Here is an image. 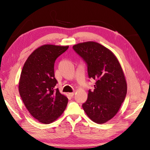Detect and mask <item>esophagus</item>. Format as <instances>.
Returning a JSON list of instances; mask_svg holds the SVG:
<instances>
[{
    "instance_id": "esophagus-1",
    "label": "esophagus",
    "mask_w": 150,
    "mask_h": 150,
    "mask_svg": "<svg viewBox=\"0 0 150 150\" xmlns=\"http://www.w3.org/2000/svg\"><path fill=\"white\" fill-rule=\"evenodd\" d=\"M69 96H70V97H73V96H74L75 92H71V93H69Z\"/></svg>"
}]
</instances>
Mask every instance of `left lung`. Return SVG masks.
Masks as SVG:
<instances>
[{
	"label": "left lung",
	"mask_w": 150,
	"mask_h": 150,
	"mask_svg": "<svg viewBox=\"0 0 150 150\" xmlns=\"http://www.w3.org/2000/svg\"><path fill=\"white\" fill-rule=\"evenodd\" d=\"M88 66L89 78L96 80L82 107L94 122L102 124L119 111L127 92L122 67L114 53L99 43L89 41L73 46Z\"/></svg>",
	"instance_id": "1"
}]
</instances>
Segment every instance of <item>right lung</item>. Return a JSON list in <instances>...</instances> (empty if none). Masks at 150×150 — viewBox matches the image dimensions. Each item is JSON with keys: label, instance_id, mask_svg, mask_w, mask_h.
I'll use <instances>...</instances> for the list:
<instances>
[{"label": "right lung", "instance_id": "add662e5", "mask_svg": "<svg viewBox=\"0 0 150 150\" xmlns=\"http://www.w3.org/2000/svg\"><path fill=\"white\" fill-rule=\"evenodd\" d=\"M69 46L44 45L26 60L19 83L21 97L30 114L39 122L49 124L62 114L68 98L56 89L55 60Z\"/></svg>", "mask_w": 150, "mask_h": 150}]
</instances>
